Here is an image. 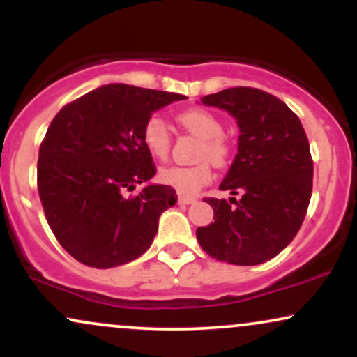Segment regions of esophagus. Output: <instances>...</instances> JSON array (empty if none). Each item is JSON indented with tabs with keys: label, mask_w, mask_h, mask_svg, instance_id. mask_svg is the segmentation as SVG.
<instances>
[{
	"label": "esophagus",
	"mask_w": 357,
	"mask_h": 357,
	"mask_svg": "<svg viewBox=\"0 0 357 357\" xmlns=\"http://www.w3.org/2000/svg\"><path fill=\"white\" fill-rule=\"evenodd\" d=\"M178 202H179V204H191V203H195V202H196V198H195V196H184V195H179Z\"/></svg>",
	"instance_id": "esophagus-1"
}]
</instances>
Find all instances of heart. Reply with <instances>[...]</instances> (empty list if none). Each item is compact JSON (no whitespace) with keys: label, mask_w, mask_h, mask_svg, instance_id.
<instances>
[{"label":"heart","mask_w":357,"mask_h":357,"mask_svg":"<svg viewBox=\"0 0 357 357\" xmlns=\"http://www.w3.org/2000/svg\"><path fill=\"white\" fill-rule=\"evenodd\" d=\"M178 121L188 130L204 139V144L199 151V159L221 165L227 159L228 147L223 139V124L215 114L203 109H191L179 114ZM142 144L154 159H166L171 149V136L166 122L159 116L149 117L142 126ZM213 178L211 166L208 162H199L196 166H167L159 169L158 179L166 186L173 188L179 195H196L204 184Z\"/></svg>","instance_id":"obj_1"}]
</instances>
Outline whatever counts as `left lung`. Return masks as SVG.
<instances>
[{
    "label": "left lung",
    "mask_w": 357,
    "mask_h": 357,
    "mask_svg": "<svg viewBox=\"0 0 357 357\" xmlns=\"http://www.w3.org/2000/svg\"><path fill=\"white\" fill-rule=\"evenodd\" d=\"M238 124V154L220 190L241 192L236 206L206 198L213 223L196 238L208 255L233 265H260L297 235L312 195L314 165L305 130L285 102L258 89L235 87L202 99Z\"/></svg>",
    "instance_id": "8db88e82"
}]
</instances>
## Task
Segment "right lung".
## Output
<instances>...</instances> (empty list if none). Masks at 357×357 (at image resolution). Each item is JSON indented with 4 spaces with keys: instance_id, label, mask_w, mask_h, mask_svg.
Wrapping results in <instances>:
<instances>
[{
    "instance_id": "1",
    "label": "right lung",
    "mask_w": 357,
    "mask_h": 357,
    "mask_svg": "<svg viewBox=\"0 0 357 357\" xmlns=\"http://www.w3.org/2000/svg\"><path fill=\"white\" fill-rule=\"evenodd\" d=\"M181 93L109 84L56 114L38 158V192L53 235L73 258L93 268L136 260L153 243L162 211L178 195L149 184L153 155L142 126ZM148 184L137 197L126 190Z\"/></svg>"
}]
</instances>
